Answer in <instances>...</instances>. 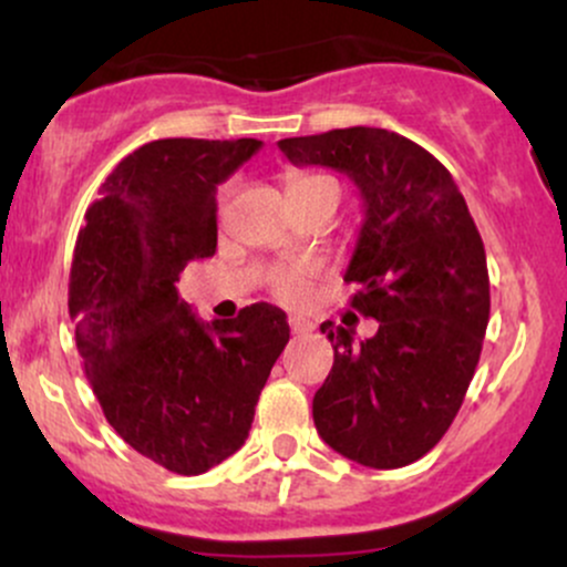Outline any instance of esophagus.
I'll return each instance as SVG.
<instances>
[{
  "mask_svg": "<svg viewBox=\"0 0 567 567\" xmlns=\"http://www.w3.org/2000/svg\"><path fill=\"white\" fill-rule=\"evenodd\" d=\"M290 330L296 336H306V333H311V324L301 320V317H290Z\"/></svg>",
  "mask_w": 567,
  "mask_h": 567,
  "instance_id": "34e87169",
  "label": "esophagus"
}]
</instances>
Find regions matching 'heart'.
<instances>
[{
    "instance_id": "1",
    "label": "heart",
    "mask_w": 567,
    "mask_h": 567,
    "mask_svg": "<svg viewBox=\"0 0 567 567\" xmlns=\"http://www.w3.org/2000/svg\"><path fill=\"white\" fill-rule=\"evenodd\" d=\"M320 184H336V181L324 178V175H309V173H288V194H298L306 192V188H315ZM303 282H306V271L303 269H288L279 271L275 277V292L285 301H296L301 298L303 292Z\"/></svg>"
}]
</instances>
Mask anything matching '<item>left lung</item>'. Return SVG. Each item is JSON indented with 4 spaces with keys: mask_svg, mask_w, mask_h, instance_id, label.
Listing matches in <instances>:
<instances>
[{
    "mask_svg": "<svg viewBox=\"0 0 567 567\" xmlns=\"http://www.w3.org/2000/svg\"><path fill=\"white\" fill-rule=\"evenodd\" d=\"M277 146L292 165L349 175L365 207L343 282L379 330L354 341L320 324L336 354L311 402L315 426L357 464L400 470L442 440L480 362L491 317L483 237L445 165L402 135L347 127Z\"/></svg>",
    "mask_w": 567,
    "mask_h": 567,
    "instance_id": "left-lung-1",
    "label": "left lung"
}]
</instances>
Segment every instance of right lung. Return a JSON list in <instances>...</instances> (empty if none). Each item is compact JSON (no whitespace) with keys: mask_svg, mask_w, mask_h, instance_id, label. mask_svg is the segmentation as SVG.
I'll list each match as a JSON object with an SVG mask.
<instances>
[{"mask_svg":"<svg viewBox=\"0 0 567 567\" xmlns=\"http://www.w3.org/2000/svg\"><path fill=\"white\" fill-rule=\"evenodd\" d=\"M256 138H162L114 167L84 213L69 315L90 386L114 432L154 464L202 474L245 445L290 338L271 303L202 322L178 298L186 264L218 245V186Z\"/></svg>","mask_w":567,"mask_h":567,"instance_id":"1","label":"right lung"}]
</instances>
